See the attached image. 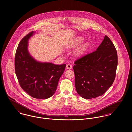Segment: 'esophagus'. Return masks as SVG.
<instances>
[{
  "label": "esophagus",
  "mask_w": 132,
  "mask_h": 132,
  "mask_svg": "<svg viewBox=\"0 0 132 132\" xmlns=\"http://www.w3.org/2000/svg\"><path fill=\"white\" fill-rule=\"evenodd\" d=\"M72 65L71 64H67L66 65V69H68V70H70V69H72Z\"/></svg>",
  "instance_id": "esophagus-1"
}]
</instances>
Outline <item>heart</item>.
<instances>
[{"label":"heart","instance_id":"heart-1","mask_svg":"<svg viewBox=\"0 0 132 132\" xmlns=\"http://www.w3.org/2000/svg\"><path fill=\"white\" fill-rule=\"evenodd\" d=\"M84 41V38L82 36H78L74 38L71 40L68 45L69 48H76L79 47L75 51L76 56L81 57L84 56L89 48V44L88 43H82Z\"/></svg>","mask_w":132,"mask_h":132}]
</instances>
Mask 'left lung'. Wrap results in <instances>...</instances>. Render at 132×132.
Instances as JSON below:
<instances>
[{"label": "left lung", "mask_w": 132, "mask_h": 132, "mask_svg": "<svg viewBox=\"0 0 132 132\" xmlns=\"http://www.w3.org/2000/svg\"><path fill=\"white\" fill-rule=\"evenodd\" d=\"M117 63L115 47L105 36L96 51L75 62L73 69L78 94L86 99L104 94L113 84Z\"/></svg>", "instance_id": "obj_1"}]
</instances>
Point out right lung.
I'll return each mask as SVG.
<instances>
[{
    "instance_id": "add662e5",
    "label": "right lung",
    "mask_w": 132,
    "mask_h": 132,
    "mask_svg": "<svg viewBox=\"0 0 132 132\" xmlns=\"http://www.w3.org/2000/svg\"><path fill=\"white\" fill-rule=\"evenodd\" d=\"M34 34L30 32L19 43L15 58V73L20 86L26 93L34 98L46 99L56 92L66 64L42 62L32 56L28 46L29 39Z\"/></svg>"
}]
</instances>
